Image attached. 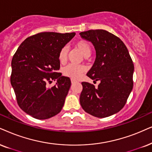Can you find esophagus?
I'll return each mask as SVG.
<instances>
[{"label":"esophagus","mask_w":152,"mask_h":152,"mask_svg":"<svg viewBox=\"0 0 152 152\" xmlns=\"http://www.w3.org/2000/svg\"><path fill=\"white\" fill-rule=\"evenodd\" d=\"M71 82H72V84L74 83H76V80H74V79H73V78H72V79H71Z\"/></svg>","instance_id":"esophagus-1"}]
</instances>
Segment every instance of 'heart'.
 <instances>
[{"mask_svg": "<svg viewBox=\"0 0 152 152\" xmlns=\"http://www.w3.org/2000/svg\"><path fill=\"white\" fill-rule=\"evenodd\" d=\"M75 48L81 53V55L86 58L89 57L91 54V46L87 41H79L75 44ZM69 55V48L64 46L59 52V60L62 64L66 62ZM86 72L85 66L83 65H75L69 64L62 69V74L67 77H70L74 79H77L81 76L83 73Z\"/></svg>", "mask_w": 152, "mask_h": 152, "instance_id": "heart-1", "label": "heart"}]
</instances>
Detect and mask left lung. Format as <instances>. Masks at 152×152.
I'll return each instance as SVG.
<instances>
[{
	"label": "left lung",
	"instance_id": "left-lung-1",
	"mask_svg": "<svg viewBox=\"0 0 152 152\" xmlns=\"http://www.w3.org/2000/svg\"><path fill=\"white\" fill-rule=\"evenodd\" d=\"M82 38L95 47L96 59L88 72L91 79L99 80L98 87L82 82L80 103L86 112L105 118L121 110L133 87L134 64L121 40L102 29L80 32Z\"/></svg>",
	"mask_w": 152,
	"mask_h": 152
}]
</instances>
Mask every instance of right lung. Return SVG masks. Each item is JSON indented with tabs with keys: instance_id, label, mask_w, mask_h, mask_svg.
I'll return each mask as SVG.
<instances>
[{
	"instance_id": "add662e5",
	"label": "right lung",
	"mask_w": 152,
	"mask_h": 152,
	"mask_svg": "<svg viewBox=\"0 0 152 152\" xmlns=\"http://www.w3.org/2000/svg\"><path fill=\"white\" fill-rule=\"evenodd\" d=\"M75 34L38 33L26 38L15 53L11 85L19 107L31 116L43 120L62 110L71 80L57 72L60 67L59 52ZM56 79V85L47 87V83Z\"/></svg>"
}]
</instances>
